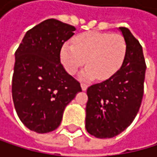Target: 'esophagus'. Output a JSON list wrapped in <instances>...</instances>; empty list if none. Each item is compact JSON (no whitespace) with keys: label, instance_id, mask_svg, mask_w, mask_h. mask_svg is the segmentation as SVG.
<instances>
[{"label":"esophagus","instance_id":"esophagus-1","mask_svg":"<svg viewBox=\"0 0 157 157\" xmlns=\"http://www.w3.org/2000/svg\"><path fill=\"white\" fill-rule=\"evenodd\" d=\"M87 86H87L86 84H84V83H82V84H81V87H82V89L84 90V91H85V90H86Z\"/></svg>","mask_w":157,"mask_h":157}]
</instances>
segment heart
<instances>
[{
    "label": "heart",
    "mask_w": 157,
    "mask_h": 157,
    "mask_svg": "<svg viewBox=\"0 0 157 157\" xmlns=\"http://www.w3.org/2000/svg\"><path fill=\"white\" fill-rule=\"evenodd\" d=\"M126 52L127 44L121 35L90 31L76 36L73 44L66 42L60 57L70 74H75L86 59L88 65L81 72V79L89 81L98 76L107 80L121 69Z\"/></svg>",
    "instance_id": "heart-1"
}]
</instances>
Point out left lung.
Instances as JSON below:
<instances>
[{"mask_svg": "<svg viewBox=\"0 0 157 157\" xmlns=\"http://www.w3.org/2000/svg\"><path fill=\"white\" fill-rule=\"evenodd\" d=\"M127 44L121 69L109 79L90 86L86 107V129L98 138H110L133 122L141 105L146 64L138 40L120 27Z\"/></svg>", "mask_w": 157, "mask_h": 157, "instance_id": "obj_1", "label": "left lung"}]
</instances>
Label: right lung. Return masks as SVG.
I'll use <instances>...</instances> for the list:
<instances>
[{"label":"right lung","mask_w":157,"mask_h":157,"mask_svg":"<svg viewBox=\"0 0 157 157\" xmlns=\"http://www.w3.org/2000/svg\"><path fill=\"white\" fill-rule=\"evenodd\" d=\"M74 31L72 25L46 20L27 31L15 52L12 98L17 116L30 130H56L65 107L82 91L60 61L61 48Z\"/></svg>","instance_id":"obj_1"}]
</instances>
